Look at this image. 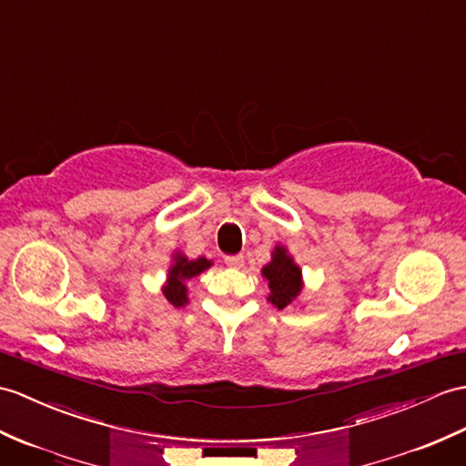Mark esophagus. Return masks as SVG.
I'll use <instances>...</instances> for the list:
<instances>
[{"instance_id":"esophagus-1","label":"esophagus","mask_w":466,"mask_h":466,"mask_svg":"<svg viewBox=\"0 0 466 466\" xmlns=\"http://www.w3.org/2000/svg\"><path fill=\"white\" fill-rule=\"evenodd\" d=\"M224 264L230 266V268H240L244 264V256L238 254V256H226L224 258Z\"/></svg>"}]
</instances>
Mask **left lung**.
<instances>
[{"mask_svg": "<svg viewBox=\"0 0 466 466\" xmlns=\"http://www.w3.org/2000/svg\"><path fill=\"white\" fill-rule=\"evenodd\" d=\"M262 276L268 279L269 288L268 301H272L278 309L291 306V301L298 299L301 288H304L301 269L284 246L274 248L272 262L262 268Z\"/></svg>", "mask_w": 466, "mask_h": 466, "instance_id": "1", "label": "left lung"}]
</instances>
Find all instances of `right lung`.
I'll use <instances>...</instances> for the list:
<instances>
[{"mask_svg": "<svg viewBox=\"0 0 466 466\" xmlns=\"http://www.w3.org/2000/svg\"><path fill=\"white\" fill-rule=\"evenodd\" d=\"M172 259H175V262H172V266L168 268L167 284L162 288V294H165V298L168 299V304H172L175 308H182L188 304L187 282L194 276L202 274L204 269H208L212 262L207 258L188 259L184 254H175Z\"/></svg>", "mask_w": 466, "mask_h": 466, "instance_id": "obj_1", "label": "right lung"}]
</instances>
